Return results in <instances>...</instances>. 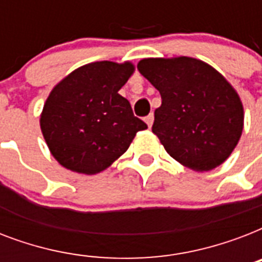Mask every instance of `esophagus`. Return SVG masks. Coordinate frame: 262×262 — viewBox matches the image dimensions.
I'll return each instance as SVG.
<instances>
[{
	"label": "esophagus",
	"mask_w": 262,
	"mask_h": 262,
	"mask_svg": "<svg viewBox=\"0 0 262 262\" xmlns=\"http://www.w3.org/2000/svg\"><path fill=\"white\" fill-rule=\"evenodd\" d=\"M145 122H147L148 127L152 126V123H154V114H149L145 117Z\"/></svg>",
	"instance_id": "1"
}]
</instances>
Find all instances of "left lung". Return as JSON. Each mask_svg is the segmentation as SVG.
I'll return each instance as SVG.
<instances>
[{
  "instance_id": "obj_1",
  "label": "left lung",
  "mask_w": 262,
  "mask_h": 262,
  "mask_svg": "<svg viewBox=\"0 0 262 262\" xmlns=\"http://www.w3.org/2000/svg\"><path fill=\"white\" fill-rule=\"evenodd\" d=\"M137 69L160 92L152 132L177 162L209 171L231 155L244 130V106L211 65L190 58H144Z\"/></svg>"
}]
</instances>
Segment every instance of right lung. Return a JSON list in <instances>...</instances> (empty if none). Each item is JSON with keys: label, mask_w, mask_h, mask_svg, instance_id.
Masks as SVG:
<instances>
[{"label": "right lung", "mask_w": 262, "mask_h": 262, "mask_svg": "<svg viewBox=\"0 0 262 262\" xmlns=\"http://www.w3.org/2000/svg\"><path fill=\"white\" fill-rule=\"evenodd\" d=\"M133 72L132 62L99 61L77 68L53 88L40 129L61 166L98 174L127 151L137 132L147 129L118 94Z\"/></svg>", "instance_id": "1"}]
</instances>
